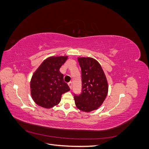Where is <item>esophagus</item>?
<instances>
[{
  "mask_svg": "<svg viewBox=\"0 0 149 149\" xmlns=\"http://www.w3.org/2000/svg\"><path fill=\"white\" fill-rule=\"evenodd\" d=\"M68 86H69V87H70V89H72V83H71V82L69 83H68Z\"/></svg>",
  "mask_w": 149,
  "mask_h": 149,
  "instance_id": "1",
  "label": "esophagus"
}]
</instances>
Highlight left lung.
I'll return each instance as SVG.
<instances>
[{
    "instance_id": "obj_1",
    "label": "left lung",
    "mask_w": 149,
    "mask_h": 149,
    "mask_svg": "<svg viewBox=\"0 0 149 149\" xmlns=\"http://www.w3.org/2000/svg\"><path fill=\"white\" fill-rule=\"evenodd\" d=\"M81 68L82 89L79 95L74 94L75 104L84 112L100 107L107 96L108 84L100 64L92 58H78Z\"/></svg>"
}]
</instances>
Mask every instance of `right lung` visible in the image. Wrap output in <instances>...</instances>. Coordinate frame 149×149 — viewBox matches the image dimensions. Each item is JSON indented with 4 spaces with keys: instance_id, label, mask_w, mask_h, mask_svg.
<instances>
[{
    "instance_id": "add662e5",
    "label": "right lung",
    "mask_w": 149,
    "mask_h": 149,
    "mask_svg": "<svg viewBox=\"0 0 149 149\" xmlns=\"http://www.w3.org/2000/svg\"><path fill=\"white\" fill-rule=\"evenodd\" d=\"M67 58V56L48 58L35 71L30 81V90L37 105L52 108L60 102L63 94L70 90L60 71Z\"/></svg>"
}]
</instances>
